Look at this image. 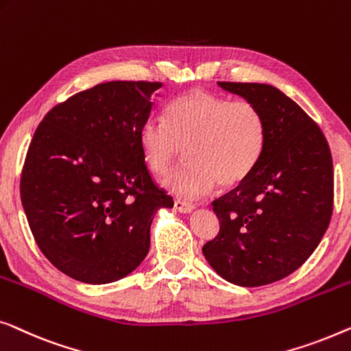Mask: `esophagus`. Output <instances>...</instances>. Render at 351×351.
Segmentation results:
<instances>
[{"mask_svg":"<svg viewBox=\"0 0 351 351\" xmlns=\"http://www.w3.org/2000/svg\"><path fill=\"white\" fill-rule=\"evenodd\" d=\"M175 210L180 211V213H191V211H194L195 206L192 204H187V202H182V200H175Z\"/></svg>","mask_w":351,"mask_h":351,"instance_id":"34e87169","label":"esophagus"}]
</instances>
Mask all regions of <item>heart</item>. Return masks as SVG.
Returning a JSON list of instances; mask_svg holds the SVG:
<instances>
[{"label": "heart", "mask_w": 351, "mask_h": 351, "mask_svg": "<svg viewBox=\"0 0 351 351\" xmlns=\"http://www.w3.org/2000/svg\"><path fill=\"white\" fill-rule=\"evenodd\" d=\"M138 141L156 175L169 173L184 147L189 162L167 176L164 187L182 199H200L218 182L235 187L253 173L264 154L267 125L254 103L192 90L167 106V122L147 117Z\"/></svg>", "instance_id": "heart-1"}]
</instances>
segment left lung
<instances>
[{
    "label": "left lung",
    "mask_w": 351,
    "mask_h": 351,
    "mask_svg": "<svg viewBox=\"0 0 351 351\" xmlns=\"http://www.w3.org/2000/svg\"><path fill=\"white\" fill-rule=\"evenodd\" d=\"M218 86L259 108L267 141L253 173L213 202L219 232L202 251L224 280L253 288L293 274L319 245L332 215V157L322 128L276 87Z\"/></svg>",
    "instance_id": "8db88e82"
}]
</instances>
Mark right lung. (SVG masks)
<instances>
[{"mask_svg":"<svg viewBox=\"0 0 351 351\" xmlns=\"http://www.w3.org/2000/svg\"><path fill=\"white\" fill-rule=\"evenodd\" d=\"M160 82L111 81L44 116L29 143L21 199L51 264L82 283H112L149 251V229L173 199L152 181L138 132Z\"/></svg>","mask_w":351,"mask_h":351,"instance_id":"right-lung-1","label":"right lung"}]
</instances>
